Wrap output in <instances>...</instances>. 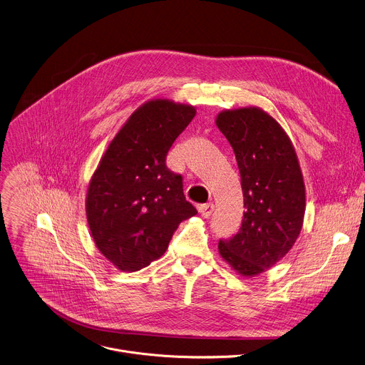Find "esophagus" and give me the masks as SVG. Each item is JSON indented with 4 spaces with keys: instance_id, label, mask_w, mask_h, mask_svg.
Listing matches in <instances>:
<instances>
[{
    "instance_id": "esophagus-1",
    "label": "esophagus",
    "mask_w": 365,
    "mask_h": 365,
    "mask_svg": "<svg viewBox=\"0 0 365 365\" xmlns=\"http://www.w3.org/2000/svg\"><path fill=\"white\" fill-rule=\"evenodd\" d=\"M213 210H215V206H213L212 203H207V205H201V206L198 207V212H200V215L203 216V217H206V219L212 216Z\"/></svg>"
}]
</instances>
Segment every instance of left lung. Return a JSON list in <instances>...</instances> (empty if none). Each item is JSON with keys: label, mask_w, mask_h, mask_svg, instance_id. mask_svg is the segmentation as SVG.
Returning a JSON list of instances; mask_svg holds the SVG:
<instances>
[{"label": "left lung", "mask_w": 365, "mask_h": 365, "mask_svg": "<svg viewBox=\"0 0 365 365\" xmlns=\"http://www.w3.org/2000/svg\"><path fill=\"white\" fill-rule=\"evenodd\" d=\"M216 126L229 140L244 192V219L220 257L240 275L274 267L297 240L306 210V188L294 146L278 121L259 107L223 110Z\"/></svg>", "instance_id": "8db88e82"}]
</instances>
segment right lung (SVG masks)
I'll use <instances>...</instances> for the list:
<instances>
[{"label": "right lung", "mask_w": 365, "mask_h": 365, "mask_svg": "<svg viewBox=\"0 0 365 365\" xmlns=\"http://www.w3.org/2000/svg\"><path fill=\"white\" fill-rule=\"evenodd\" d=\"M195 107L153 98L115 133L93 174L87 222L98 251L120 271H139L165 254L182 220L197 215L182 178L165 159Z\"/></svg>", "instance_id": "right-lung-1"}]
</instances>
